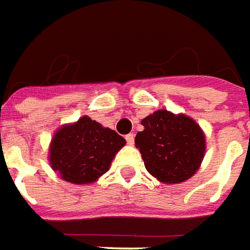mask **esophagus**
Instances as JSON below:
<instances>
[{"instance_id":"34e87169","label":"esophagus","mask_w":250,"mask_h":250,"mask_svg":"<svg viewBox=\"0 0 250 250\" xmlns=\"http://www.w3.org/2000/svg\"><path fill=\"white\" fill-rule=\"evenodd\" d=\"M125 139H126V143H128L129 145L134 144V134L133 133L126 134V137H125Z\"/></svg>"}]
</instances>
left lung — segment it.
Here are the masks:
<instances>
[{"instance_id":"left-lung-1","label":"left lung","mask_w":250,"mask_h":250,"mask_svg":"<svg viewBox=\"0 0 250 250\" xmlns=\"http://www.w3.org/2000/svg\"><path fill=\"white\" fill-rule=\"evenodd\" d=\"M136 146L146 171L164 185H179L192 178L206 152V136L199 124L183 113L162 109L143 118Z\"/></svg>"}]
</instances>
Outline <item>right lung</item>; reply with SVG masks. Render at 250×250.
Returning a JSON list of instances; mask_svg holds the SVG:
<instances>
[{
  "mask_svg": "<svg viewBox=\"0 0 250 250\" xmlns=\"http://www.w3.org/2000/svg\"><path fill=\"white\" fill-rule=\"evenodd\" d=\"M126 141L116 130L83 116L62 125L54 133L48 162L55 172L71 185H93L109 171Z\"/></svg>",
  "mask_w": 250,
  "mask_h": 250,
  "instance_id": "1",
  "label": "right lung"
}]
</instances>
